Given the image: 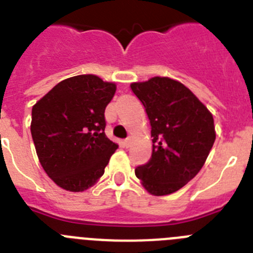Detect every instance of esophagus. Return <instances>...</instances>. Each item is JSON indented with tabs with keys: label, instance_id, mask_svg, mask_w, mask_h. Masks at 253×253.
<instances>
[{
	"label": "esophagus",
	"instance_id": "34e87169",
	"mask_svg": "<svg viewBox=\"0 0 253 253\" xmlns=\"http://www.w3.org/2000/svg\"><path fill=\"white\" fill-rule=\"evenodd\" d=\"M124 146L126 147V148H129V147L131 146V139H130V138H126V139L124 140Z\"/></svg>",
	"mask_w": 253,
	"mask_h": 253
}]
</instances>
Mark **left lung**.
<instances>
[{
	"instance_id": "8db88e82",
	"label": "left lung",
	"mask_w": 253,
	"mask_h": 253,
	"mask_svg": "<svg viewBox=\"0 0 253 253\" xmlns=\"http://www.w3.org/2000/svg\"><path fill=\"white\" fill-rule=\"evenodd\" d=\"M131 91L151 123L153 149L135 176L149 194L169 195L193 180L204 166L215 140L213 115L181 82L153 77L134 82Z\"/></svg>"
}]
</instances>
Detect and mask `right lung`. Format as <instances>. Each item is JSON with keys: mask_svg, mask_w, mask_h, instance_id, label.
<instances>
[{"mask_svg": "<svg viewBox=\"0 0 253 253\" xmlns=\"http://www.w3.org/2000/svg\"><path fill=\"white\" fill-rule=\"evenodd\" d=\"M115 84L80 75L55 84L31 110V137L46 175L67 191H84L104 175L118 144L105 135Z\"/></svg>", "mask_w": 253, "mask_h": 253, "instance_id": "right-lung-1", "label": "right lung"}]
</instances>
